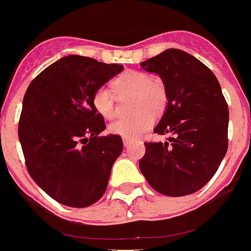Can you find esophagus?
I'll use <instances>...</instances> for the list:
<instances>
[{"label":"esophagus","instance_id":"34e87169","mask_svg":"<svg viewBox=\"0 0 251 251\" xmlns=\"http://www.w3.org/2000/svg\"><path fill=\"white\" fill-rule=\"evenodd\" d=\"M123 142H124V146H125V147H126V146L130 145V143H131V140H128V138H124Z\"/></svg>","mask_w":251,"mask_h":251}]
</instances>
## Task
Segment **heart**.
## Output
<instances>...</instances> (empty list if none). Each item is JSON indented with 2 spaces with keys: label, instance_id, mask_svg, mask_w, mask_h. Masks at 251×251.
Wrapping results in <instances>:
<instances>
[{
  "label": "heart",
  "instance_id": "1",
  "mask_svg": "<svg viewBox=\"0 0 251 251\" xmlns=\"http://www.w3.org/2000/svg\"><path fill=\"white\" fill-rule=\"evenodd\" d=\"M119 94L135 93L133 106L138 113L132 116L119 118L109 125L114 135L124 138H136L150 130L154 124V113H160L167 103V92L159 79H153L143 71L130 70L114 81ZM93 106L105 119L114 118L116 113L115 99L110 89L100 87L93 94Z\"/></svg>",
  "mask_w": 251,
  "mask_h": 251
}]
</instances>
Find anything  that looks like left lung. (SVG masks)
<instances>
[{"instance_id": "obj_1", "label": "left lung", "mask_w": 251, "mask_h": 251, "mask_svg": "<svg viewBox=\"0 0 251 251\" xmlns=\"http://www.w3.org/2000/svg\"><path fill=\"white\" fill-rule=\"evenodd\" d=\"M141 67L164 83L167 109L153 132L168 135V141L145 143L140 169L159 194L190 195L212 179L227 153L229 111L220 82L179 49H168Z\"/></svg>"}]
</instances>
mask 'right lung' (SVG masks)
<instances>
[{"instance_id": "add662e5", "label": "right lung", "mask_w": 251, "mask_h": 251, "mask_svg": "<svg viewBox=\"0 0 251 251\" xmlns=\"http://www.w3.org/2000/svg\"><path fill=\"white\" fill-rule=\"evenodd\" d=\"M123 70V65L69 55L46 67L26 89L18 125L26 169L62 205L88 207L105 193L124 145L118 135L99 136L105 123L92 98Z\"/></svg>"}]
</instances>
